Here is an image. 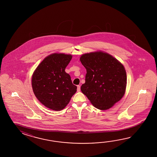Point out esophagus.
<instances>
[{"instance_id": "obj_1", "label": "esophagus", "mask_w": 157, "mask_h": 157, "mask_svg": "<svg viewBox=\"0 0 157 157\" xmlns=\"http://www.w3.org/2000/svg\"><path fill=\"white\" fill-rule=\"evenodd\" d=\"M77 91L78 92H79L80 91V85H77Z\"/></svg>"}]
</instances>
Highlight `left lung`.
Segmentation results:
<instances>
[{"instance_id":"8db88e82","label":"left lung","mask_w":157,"mask_h":157,"mask_svg":"<svg viewBox=\"0 0 157 157\" xmlns=\"http://www.w3.org/2000/svg\"><path fill=\"white\" fill-rule=\"evenodd\" d=\"M80 61L86 70L85 83L81 90L94 107L106 110L121 99L126 90L127 76L118 60L99 52L83 54Z\"/></svg>"}]
</instances>
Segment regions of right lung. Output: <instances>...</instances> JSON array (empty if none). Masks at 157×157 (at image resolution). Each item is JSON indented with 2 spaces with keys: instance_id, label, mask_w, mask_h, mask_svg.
Returning a JSON list of instances; mask_svg holds the SVG:
<instances>
[{
  "instance_id": "1",
  "label": "right lung",
  "mask_w": 157,
  "mask_h": 157,
  "mask_svg": "<svg viewBox=\"0 0 157 157\" xmlns=\"http://www.w3.org/2000/svg\"><path fill=\"white\" fill-rule=\"evenodd\" d=\"M71 55L53 54L37 67L32 77L33 93L41 103L54 110H62L77 91L65 68Z\"/></svg>"
}]
</instances>
